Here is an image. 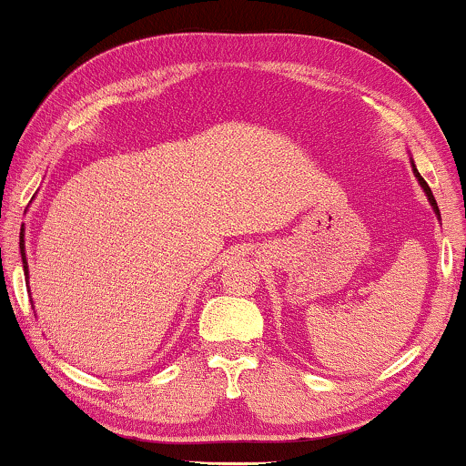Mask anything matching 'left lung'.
<instances>
[{"instance_id":"8db88e82","label":"left lung","mask_w":466,"mask_h":466,"mask_svg":"<svg viewBox=\"0 0 466 466\" xmlns=\"http://www.w3.org/2000/svg\"><path fill=\"white\" fill-rule=\"evenodd\" d=\"M412 172H415V177H417V181H419V186L423 187V192H426V197H428V200H430V205H432V209H434V214L439 216V220H441V211H439V205H436V200H434V194H432V189H430V186L426 183V179H423L421 175H419V170L415 168V164H412Z\"/></svg>"}]
</instances>
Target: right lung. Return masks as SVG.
Wrapping results in <instances>:
<instances>
[{
  "mask_svg": "<svg viewBox=\"0 0 466 466\" xmlns=\"http://www.w3.org/2000/svg\"><path fill=\"white\" fill-rule=\"evenodd\" d=\"M19 248H21V259H23V272H25V279H27V261H25V235H23V228H21V235H19ZM27 283V280H25Z\"/></svg>",
  "mask_w": 466,
  "mask_h": 466,
  "instance_id": "right-lung-1",
  "label": "right lung"
}]
</instances>
